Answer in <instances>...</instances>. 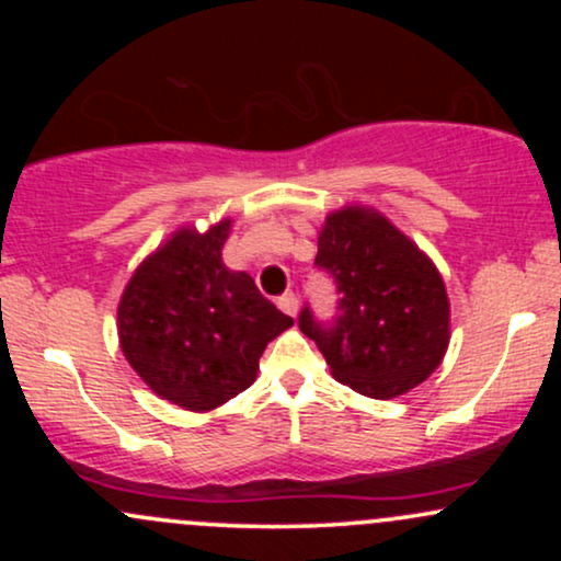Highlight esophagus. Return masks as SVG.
I'll return each mask as SVG.
<instances>
[{
	"mask_svg": "<svg viewBox=\"0 0 561 561\" xmlns=\"http://www.w3.org/2000/svg\"><path fill=\"white\" fill-rule=\"evenodd\" d=\"M279 308L287 313V317H298L300 300L295 298L293 293H287V295H282V298H279Z\"/></svg>",
	"mask_w": 561,
	"mask_h": 561,
	"instance_id": "obj_1",
	"label": "esophagus"
}]
</instances>
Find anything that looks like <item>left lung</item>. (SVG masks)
<instances>
[{"label":"left lung","mask_w":561,"mask_h":561,"mask_svg":"<svg viewBox=\"0 0 561 561\" xmlns=\"http://www.w3.org/2000/svg\"><path fill=\"white\" fill-rule=\"evenodd\" d=\"M317 266L334 279L337 313L298 327L332 377L362 396H403L440 366L450 340L448 295L435 263L382 214L347 205L327 216Z\"/></svg>","instance_id":"obj_1"}]
</instances>
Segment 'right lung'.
Instances as JSON below:
<instances>
[{
	"instance_id": "right-lung-1",
	"label": "right lung",
	"mask_w": 561,
	"mask_h": 561,
	"mask_svg": "<svg viewBox=\"0 0 561 561\" xmlns=\"http://www.w3.org/2000/svg\"><path fill=\"white\" fill-rule=\"evenodd\" d=\"M229 218L182 227L139 263L118 302L121 351L163 401L210 411L255 382L259 358L293 327L253 276L229 272Z\"/></svg>"
}]
</instances>
